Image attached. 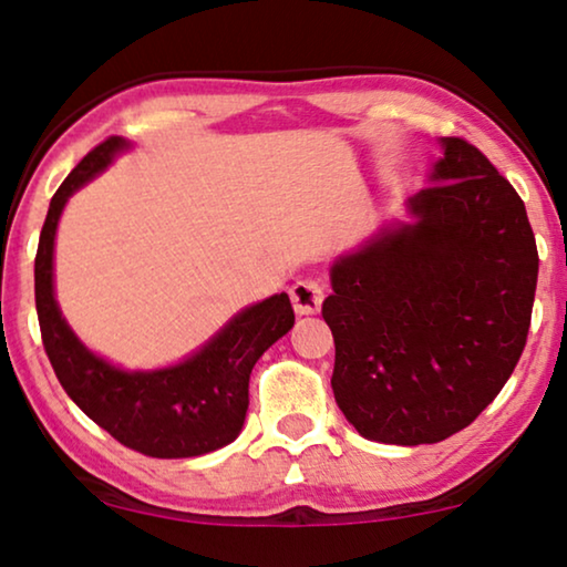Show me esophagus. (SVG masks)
<instances>
[{
	"label": "esophagus",
	"instance_id": "obj_1",
	"mask_svg": "<svg viewBox=\"0 0 567 567\" xmlns=\"http://www.w3.org/2000/svg\"><path fill=\"white\" fill-rule=\"evenodd\" d=\"M291 301L297 315H317L324 301V286L315 278H303L291 286Z\"/></svg>",
	"mask_w": 567,
	"mask_h": 567
}]
</instances>
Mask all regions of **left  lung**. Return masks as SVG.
I'll return each mask as SVG.
<instances>
[{"mask_svg":"<svg viewBox=\"0 0 567 567\" xmlns=\"http://www.w3.org/2000/svg\"><path fill=\"white\" fill-rule=\"evenodd\" d=\"M412 225L332 266L322 317L334 401L368 440L430 445L465 430L519 363L537 289L522 196L463 137H442Z\"/></svg>","mask_w":567,"mask_h":567,"instance_id":"1","label":"left lung"}]
</instances>
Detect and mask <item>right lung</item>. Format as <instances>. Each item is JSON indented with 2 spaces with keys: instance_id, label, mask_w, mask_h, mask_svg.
<instances>
[{
  "instance_id": "add662e5",
  "label": "right lung",
  "mask_w": 567,
  "mask_h": 567,
  "mask_svg": "<svg viewBox=\"0 0 567 567\" xmlns=\"http://www.w3.org/2000/svg\"><path fill=\"white\" fill-rule=\"evenodd\" d=\"M127 143L120 135L89 151L53 194L35 256V307L45 355L63 391L114 440L151 457H194L233 442L248 412L252 365L293 327L286 293L245 309L184 363L127 373L89 352L53 299V240L63 204Z\"/></svg>"
}]
</instances>
